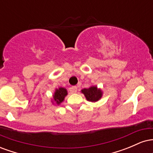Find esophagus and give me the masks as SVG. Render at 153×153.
I'll return each instance as SVG.
<instances>
[{"label": "esophagus", "instance_id": "1", "mask_svg": "<svg viewBox=\"0 0 153 153\" xmlns=\"http://www.w3.org/2000/svg\"><path fill=\"white\" fill-rule=\"evenodd\" d=\"M77 91H78V88H77V86L71 87V91L73 93H76Z\"/></svg>", "mask_w": 153, "mask_h": 153}]
</instances>
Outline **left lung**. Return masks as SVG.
Instances as JSON below:
<instances>
[{"label": "left lung", "mask_w": 153, "mask_h": 153, "mask_svg": "<svg viewBox=\"0 0 153 153\" xmlns=\"http://www.w3.org/2000/svg\"><path fill=\"white\" fill-rule=\"evenodd\" d=\"M81 91L85 95L88 101L91 102L99 101L102 96V91L98 89L96 86H91L89 88H84Z\"/></svg>", "instance_id": "8db88e82"}]
</instances>
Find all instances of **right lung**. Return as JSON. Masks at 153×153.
I'll return each instance as SVG.
<instances>
[{
    "label": "right lung",
    "mask_w": 153,
    "mask_h": 153,
    "mask_svg": "<svg viewBox=\"0 0 153 153\" xmlns=\"http://www.w3.org/2000/svg\"><path fill=\"white\" fill-rule=\"evenodd\" d=\"M67 94H68V92L64 88H59V89H56L53 96L54 101L57 103V104H59L64 101L65 97L67 96Z\"/></svg>",
    "instance_id": "obj_1"
}]
</instances>
